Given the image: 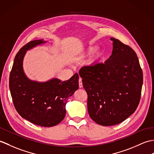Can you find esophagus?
Wrapping results in <instances>:
<instances>
[{"mask_svg": "<svg viewBox=\"0 0 154 154\" xmlns=\"http://www.w3.org/2000/svg\"><path fill=\"white\" fill-rule=\"evenodd\" d=\"M79 88L83 87V83H82L81 78H79Z\"/></svg>", "mask_w": 154, "mask_h": 154, "instance_id": "obj_1", "label": "esophagus"}]
</instances>
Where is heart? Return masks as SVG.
I'll return each instance as SVG.
<instances>
[{
  "instance_id": "b5f03b06",
  "label": "heart",
  "mask_w": 154,
  "mask_h": 154,
  "mask_svg": "<svg viewBox=\"0 0 154 154\" xmlns=\"http://www.w3.org/2000/svg\"><path fill=\"white\" fill-rule=\"evenodd\" d=\"M96 48H97V47L95 46H89V47L88 48V49L87 50V51H86L85 52L83 53L82 54H81L80 56H79L77 57V60H83L84 58H85L86 57H87V56L93 53ZM102 53L101 52H98V53L96 54L92 58L91 61H90V63L91 64H94L96 62H97L98 61L100 60V58H101L102 57Z\"/></svg>"
}]
</instances>
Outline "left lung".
<instances>
[{
  "mask_svg": "<svg viewBox=\"0 0 154 154\" xmlns=\"http://www.w3.org/2000/svg\"><path fill=\"white\" fill-rule=\"evenodd\" d=\"M111 40L113 51L109 58L104 63L85 66L79 73L88 95L89 116L102 126L119 124L135 112L143 83L137 54L118 39Z\"/></svg>",
  "mask_w": 154,
  "mask_h": 154,
  "instance_id": "1",
  "label": "left lung"
}]
</instances>
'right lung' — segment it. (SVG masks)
I'll return each mask as SVG.
<instances>
[{
  "label": "right lung",
  "mask_w": 154,
  "mask_h": 154,
  "mask_svg": "<svg viewBox=\"0 0 154 154\" xmlns=\"http://www.w3.org/2000/svg\"><path fill=\"white\" fill-rule=\"evenodd\" d=\"M45 42L42 39L30 41L17 53L10 74L9 87L17 113L32 123L50 127L59 124L65 117L67 99L79 88V75L75 73L64 81L57 78L46 82L30 80L23 71V58L28 50Z\"/></svg>",
  "instance_id": "add662e5"
}]
</instances>
